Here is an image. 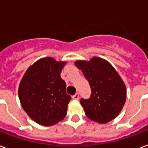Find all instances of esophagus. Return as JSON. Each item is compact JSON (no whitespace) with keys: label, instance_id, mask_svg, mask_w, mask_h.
Returning a JSON list of instances; mask_svg holds the SVG:
<instances>
[{"label":"esophagus","instance_id":"34e87169","mask_svg":"<svg viewBox=\"0 0 148 148\" xmlns=\"http://www.w3.org/2000/svg\"><path fill=\"white\" fill-rule=\"evenodd\" d=\"M79 97H80V96H79L78 93H77V94H75L74 96H72V98L74 99V100H76V101H77V100H78Z\"/></svg>","mask_w":148,"mask_h":148}]
</instances>
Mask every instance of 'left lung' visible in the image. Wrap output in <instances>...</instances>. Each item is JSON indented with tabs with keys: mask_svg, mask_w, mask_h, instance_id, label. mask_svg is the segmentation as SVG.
Masks as SVG:
<instances>
[{
	"mask_svg": "<svg viewBox=\"0 0 148 148\" xmlns=\"http://www.w3.org/2000/svg\"><path fill=\"white\" fill-rule=\"evenodd\" d=\"M75 65L82 71L91 90L89 98L80 101L87 117L100 124L115 118L126 101V88L119 74L110 63L100 58L77 60Z\"/></svg>",
	"mask_w": 148,
	"mask_h": 148,
	"instance_id": "8db88e82",
	"label": "left lung"
}]
</instances>
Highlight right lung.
<instances>
[{"label":"right lung","mask_w":148,"mask_h":148,"mask_svg":"<svg viewBox=\"0 0 148 148\" xmlns=\"http://www.w3.org/2000/svg\"><path fill=\"white\" fill-rule=\"evenodd\" d=\"M64 64L51 58L40 59L29 67L21 81L18 95L22 108L38 124L53 125L67 114L71 97L60 77Z\"/></svg>","instance_id":"1"}]
</instances>
